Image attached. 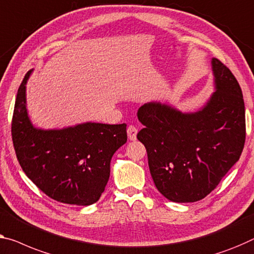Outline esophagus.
I'll list each match as a JSON object with an SVG mask.
<instances>
[{"label": "esophagus", "instance_id": "34e87169", "mask_svg": "<svg viewBox=\"0 0 254 254\" xmlns=\"http://www.w3.org/2000/svg\"><path fill=\"white\" fill-rule=\"evenodd\" d=\"M137 133H138V128L133 127V126H130L127 127V137L130 140H135L137 139Z\"/></svg>", "mask_w": 254, "mask_h": 254}]
</instances>
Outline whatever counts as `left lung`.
<instances>
[{
    "instance_id": "1",
    "label": "left lung",
    "mask_w": 254,
    "mask_h": 254,
    "mask_svg": "<svg viewBox=\"0 0 254 254\" xmlns=\"http://www.w3.org/2000/svg\"><path fill=\"white\" fill-rule=\"evenodd\" d=\"M214 92L195 112L160 101L138 111L145 127L137 134L146 147L158 191L177 203L209 195L240 160L245 142V107L241 86L220 60L212 58Z\"/></svg>"
}]
</instances>
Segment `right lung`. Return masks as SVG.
<instances>
[{"instance_id":"1","label":"right lung","mask_w":254,"mask_h":254,"mask_svg":"<svg viewBox=\"0 0 254 254\" xmlns=\"http://www.w3.org/2000/svg\"><path fill=\"white\" fill-rule=\"evenodd\" d=\"M30 69L18 89L12 141L19 164L52 199L91 205L100 198L111 175V160L127 142V124L85 122L63 128L35 127L26 105Z\"/></svg>"}]
</instances>
